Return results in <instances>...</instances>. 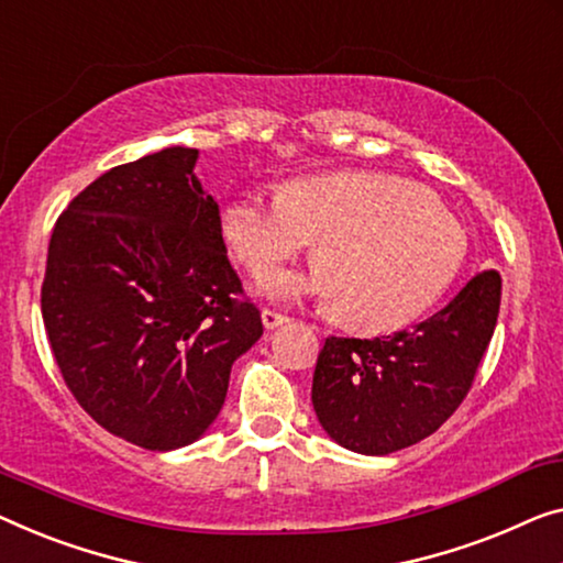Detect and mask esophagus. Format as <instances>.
<instances>
[{"label": "esophagus", "instance_id": "34e87169", "mask_svg": "<svg viewBox=\"0 0 563 563\" xmlns=\"http://www.w3.org/2000/svg\"><path fill=\"white\" fill-rule=\"evenodd\" d=\"M263 325L267 331H273V329H278V325H283V323H288V316H283V313H278V310H271V308H263Z\"/></svg>", "mask_w": 563, "mask_h": 563}]
</instances>
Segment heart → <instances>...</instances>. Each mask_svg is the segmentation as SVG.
Here are the masks:
<instances>
[{
    "instance_id": "obj_1",
    "label": "heart",
    "mask_w": 563,
    "mask_h": 563,
    "mask_svg": "<svg viewBox=\"0 0 563 563\" xmlns=\"http://www.w3.org/2000/svg\"><path fill=\"white\" fill-rule=\"evenodd\" d=\"M222 238L250 273H265L316 240L306 271H275L260 290L275 300L318 298L366 331L415 321L455 280L467 234L417 184L379 172L303 176L278 199L245 195L222 212Z\"/></svg>"
}]
</instances>
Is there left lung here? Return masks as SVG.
I'll list each match as a JSON object with an SVG mask.
<instances>
[{"instance_id":"obj_1","label":"left lung","mask_w":563,"mask_h":563,"mask_svg":"<svg viewBox=\"0 0 563 563\" xmlns=\"http://www.w3.org/2000/svg\"><path fill=\"white\" fill-rule=\"evenodd\" d=\"M498 308L500 275L485 271L415 329L329 335L310 389L325 434L358 455H389L430 438L465 399Z\"/></svg>"}]
</instances>
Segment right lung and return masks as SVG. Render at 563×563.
Instances as JSON below:
<instances>
[{
  "mask_svg": "<svg viewBox=\"0 0 563 563\" xmlns=\"http://www.w3.org/2000/svg\"><path fill=\"white\" fill-rule=\"evenodd\" d=\"M199 151L169 146L80 191L47 247L42 318L78 405L115 438L169 452L224 405L232 364L263 335Z\"/></svg>",
  "mask_w": 563,
  "mask_h": 563,
  "instance_id": "right-lung-1",
  "label": "right lung"
}]
</instances>
